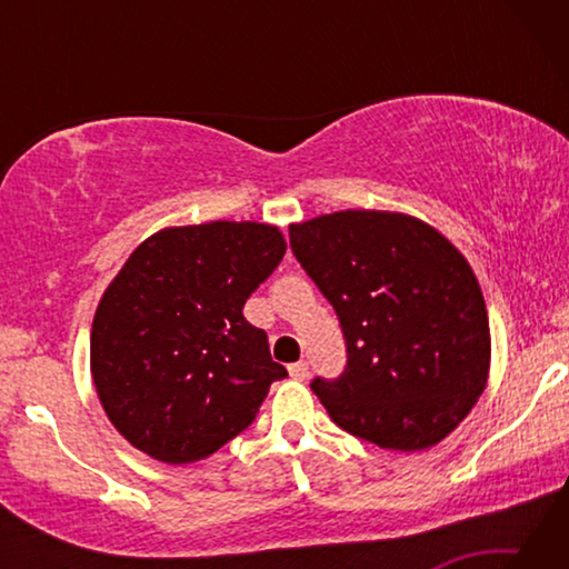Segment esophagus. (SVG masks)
Here are the masks:
<instances>
[{"label":"esophagus","mask_w":569,"mask_h":569,"mask_svg":"<svg viewBox=\"0 0 569 569\" xmlns=\"http://www.w3.org/2000/svg\"><path fill=\"white\" fill-rule=\"evenodd\" d=\"M288 373H291L293 379H308V373H311V369H308V361H296L288 366Z\"/></svg>","instance_id":"1"}]
</instances>
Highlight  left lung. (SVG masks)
Listing matches in <instances>:
<instances>
[{"label": "left lung", "instance_id": "1", "mask_svg": "<svg viewBox=\"0 0 569 569\" xmlns=\"http://www.w3.org/2000/svg\"><path fill=\"white\" fill-rule=\"evenodd\" d=\"M288 236L346 339L341 377L311 381L331 419L381 449L439 445L489 377L487 306L467 258L423 220L389 210H341Z\"/></svg>", "mask_w": 569, "mask_h": 569}]
</instances>
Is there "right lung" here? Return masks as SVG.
I'll use <instances>...</instances> for the list:
<instances>
[{
  "instance_id": "1",
  "label": "right lung",
  "mask_w": 569,
  "mask_h": 569,
  "mask_svg": "<svg viewBox=\"0 0 569 569\" xmlns=\"http://www.w3.org/2000/svg\"><path fill=\"white\" fill-rule=\"evenodd\" d=\"M286 253L266 223L166 228L132 250L92 321V381L112 427L166 465H190L253 423L288 377L248 296Z\"/></svg>"
}]
</instances>
